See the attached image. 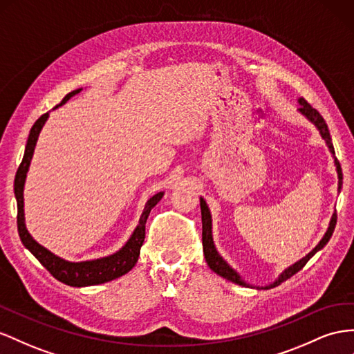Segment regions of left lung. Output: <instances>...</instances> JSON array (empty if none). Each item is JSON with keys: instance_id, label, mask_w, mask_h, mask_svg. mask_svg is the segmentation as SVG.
I'll use <instances>...</instances> for the list:
<instances>
[{"instance_id": "obj_1", "label": "left lung", "mask_w": 354, "mask_h": 354, "mask_svg": "<svg viewBox=\"0 0 354 354\" xmlns=\"http://www.w3.org/2000/svg\"><path fill=\"white\" fill-rule=\"evenodd\" d=\"M298 104H299L298 111L302 114L305 119H307L308 122H311L313 125L317 128L320 137L324 140V142H326V146H328L330 155L333 158V164H335L337 174H338V192H339L341 186H342V171H341L339 162L335 158V150H333L332 138H330V133H329L326 122H324V119L320 116V113L316 109H313L310 104L305 101L304 98H298ZM199 204H201V218H203V247H204V256H205V261H207V263L209 266V270H213L217 275H221V277H223V279L232 281L235 284L244 286V288L257 289V290H261V289H263V290L272 289V288H275V286H279L283 281L290 279V277L293 274L298 272L299 270H302L304 265L307 263L314 254H316L319 250H322V248L328 244V241L330 240V236L333 234V229H335V225H337V213H333L332 217H330L328 231L324 232V235H323L322 240L319 241V244L314 247L308 254H305L302 259H299L298 262H295L293 265L288 266V268H286L279 277H277V279L272 283L266 284V286H254V284H248L247 281H244L243 277L238 274L232 268V266L223 259L221 253L217 252L214 240H213V218H212V213H209V208H208L205 199L203 196H199Z\"/></svg>"}]
</instances>
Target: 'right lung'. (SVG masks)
Instances as JSON below:
<instances>
[{"mask_svg": "<svg viewBox=\"0 0 354 354\" xmlns=\"http://www.w3.org/2000/svg\"><path fill=\"white\" fill-rule=\"evenodd\" d=\"M83 89H75L70 93H66L64 100L58 104V106L53 107L56 110L58 107L64 106V104L73 98L74 95L80 93ZM49 113L43 114L40 119H37L34 127L30 131V137H28L26 146H25V153L22 164L19 165L17 173L15 177V196L17 203V231L19 236H21L22 244L30 250L44 268L49 271L56 280H59L65 284L73 286V288H86V286H97L111 281L114 279H119V277L125 275L129 272L133 266H136L138 256H140V248L145 243L146 236V222L147 217L159 201L164 196V192H158L156 195L151 196L146 205L142 213L140 216L138 225L133 229L128 241L123 244L118 252H114L109 256L97 257V259H89V261H80V262H73L66 261L64 257L52 253L49 248H46L40 243H37L32 235L28 232L26 223H25V209H24V189H25V181L26 174L30 171L31 160L34 156V150L38 141V136L44 127V123L49 119Z\"/></svg>", "mask_w": 354, "mask_h": 354, "instance_id": "right-lung-1", "label": "right lung"}]
</instances>
